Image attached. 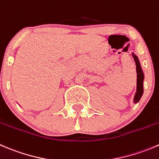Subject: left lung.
Listing matches in <instances>:
<instances>
[{
	"label": "left lung",
	"mask_w": 159,
	"mask_h": 159,
	"mask_svg": "<svg viewBox=\"0 0 159 159\" xmlns=\"http://www.w3.org/2000/svg\"><path fill=\"white\" fill-rule=\"evenodd\" d=\"M132 56H133L134 59L135 64H136V70H137V90L136 93H135L134 97V103L136 104L141 99V96H142L143 93H144V86H143V83H144V75L143 72L142 68L141 67V64H140L139 59H138V56L135 55L134 53H132Z\"/></svg>",
	"instance_id": "obj_1"
}]
</instances>
